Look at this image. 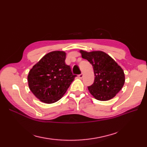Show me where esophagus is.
<instances>
[{
	"label": "esophagus",
	"mask_w": 147,
	"mask_h": 147,
	"mask_svg": "<svg viewBox=\"0 0 147 147\" xmlns=\"http://www.w3.org/2000/svg\"><path fill=\"white\" fill-rule=\"evenodd\" d=\"M83 77V73H82L81 74H80V75H78V77H79L80 78H82Z\"/></svg>",
	"instance_id": "34e87169"
}]
</instances>
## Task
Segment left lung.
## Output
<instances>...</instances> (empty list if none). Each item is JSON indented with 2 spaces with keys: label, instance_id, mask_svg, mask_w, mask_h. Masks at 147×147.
I'll use <instances>...</instances> for the list:
<instances>
[{
  "label": "left lung",
  "instance_id": "8db88e82",
  "mask_svg": "<svg viewBox=\"0 0 147 147\" xmlns=\"http://www.w3.org/2000/svg\"><path fill=\"white\" fill-rule=\"evenodd\" d=\"M82 57L92 64L94 81L88 90L97 100H110L121 90L125 76L123 69L109 55L102 51L80 50Z\"/></svg>",
  "mask_w": 147,
  "mask_h": 147
}]
</instances>
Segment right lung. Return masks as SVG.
<instances>
[{
  "label": "right lung",
  "instance_id": "obj_1",
  "mask_svg": "<svg viewBox=\"0 0 147 147\" xmlns=\"http://www.w3.org/2000/svg\"><path fill=\"white\" fill-rule=\"evenodd\" d=\"M66 53L54 51L47 53L29 71L28 85L34 96L45 104L61 99L77 75L65 63Z\"/></svg>",
  "mask_w": 147,
  "mask_h": 147
}]
</instances>
